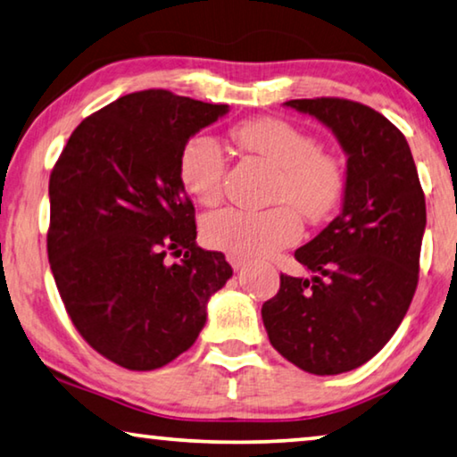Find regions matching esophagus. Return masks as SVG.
I'll return each instance as SVG.
<instances>
[{"label":"esophagus","mask_w":457,"mask_h":457,"mask_svg":"<svg viewBox=\"0 0 457 457\" xmlns=\"http://www.w3.org/2000/svg\"><path fill=\"white\" fill-rule=\"evenodd\" d=\"M228 261H229L231 267H234V270H240L248 264V258L237 256V254H228Z\"/></svg>","instance_id":"esophagus-1"}]
</instances>
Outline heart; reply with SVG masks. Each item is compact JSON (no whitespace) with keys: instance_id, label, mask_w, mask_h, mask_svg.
<instances>
[{"instance_id":"heart-1","label":"heart","mask_w":457,"mask_h":457,"mask_svg":"<svg viewBox=\"0 0 457 457\" xmlns=\"http://www.w3.org/2000/svg\"><path fill=\"white\" fill-rule=\"evenodd\" d=\"M237 145L278 170L272 199L287 201L305 220L320 221L338 205L345 188L340 163L320 152L314 137L278 119H256L234 127ZM226 155L209 135H193L179 155V179L187 193L203 205H215L223 193ZM211 248L237 256H269L287 248L302 236L294 209L277 205L264 211L226 207L203 223Z\"/></svg>"}]
</instances>
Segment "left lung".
<instances>
[{"label": "left lung", "instance_id": "left-lung-1", "mask_svg": "<svg viewBox=\"0 0 457 457\" xmlns=\"http://www.w3.org/2000/svg\"><path fill=\"white\" fill-rule=\"evenodd\" d=\"M285 106L328 127L346 155L343 209L295 250L312 278L281 275L264 302L270 345L299 370H357L398 330L419 283L425 195L403 133L370 106L343 98Z\"/></svg>", "mask_w": 457, "mask_h": 457}]
</instances>
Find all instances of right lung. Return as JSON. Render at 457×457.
Returning <instances> with one entry per match:
<instances>
[{
    "label": "right lung",
    "instance_id": "obj_1",
    "mask_svg": "<svg viewBox=\"0 0 457 457\" xmlns=\"http://www.w3.org/2000/svg\"><path fill=\"white\" fill-rule=\"evenodd\" d=\"M228 112L166 90L129 94L79 122L51 172L59 295L86 343L125 370H158L190 349L234 272L196 246L179 179L187 139ZM168 251L183 258L170 265Z\"/></svg>",
    "mask_w": 457,
    "mask_h": 457
}]
</instances>
